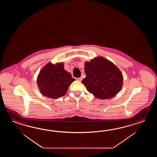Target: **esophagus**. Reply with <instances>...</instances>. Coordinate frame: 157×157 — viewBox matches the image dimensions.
I'll return each mask as SVG.
<instances>
[{
  "label": "esophagus",
  "mask_w": 157,
  "mask_h": 157,
  "mask_svg": "<svg viewBox=\"0 0 157 157\" xmlns=\"http://www.w3.org/2000/svg\"><path fill=\"white\" fill-rule=\"evenodd\" d=\"M77 80L78 81H81L82 80V77H78V78H77Z\"/></svg>",
  "instance_id": "obj_1"
}]
</instances>
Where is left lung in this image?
I'll use <instances>...</instances> for the list:
<instances>
[{
    "mask_svg": "<svg viewBox=\"0 0 157 157\" xmlns=\"http://www.w3.org/2000/svg\"><path fill=\"white\" fill-rule=\"evenodd\" d=\"M86 77L81 83L91 94L100 99H109L121 89L123 76L113 63L103 57L85 64Z\"/></svg>",
    "mask_w": 157,
    "mask_h": 157,
    "instance_id": "8db88e82",
    "label": "left lung"
}]
</instances>
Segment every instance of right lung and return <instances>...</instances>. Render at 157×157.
I'll return each instance as SVG.
<instances>
[{
  "label": "right lung",
  "mask_w": 157,
  "mask_h": 157,
  "mask_svg": "<svg viewBox=\"0 0 157 157\" xmlns=\"http://www.w3.org/2000/svg\"><path fill=\"white\" fill-rule=\"evenodd\" d=\"M74 80L71 74L64 70L63 63H49L40 71L37 82L43 95L57 99L65 95Z\"/></svg>",
  "instance_id": "add662e5"
}]
</instances>
